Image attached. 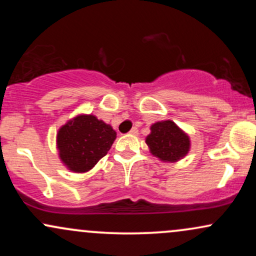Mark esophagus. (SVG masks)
Wrapping results in <instances>:
<instances>
[{"instance_id": "obj_1", "label": "esophagus", "mask_w": 256, "mask_h": 256, "mask_svg": "<svg viewBox=\"0 0 256 256\" xmlns=\"http://www.w3.org/2000/svg\"><path fill=\"white\" fill-rule=\"evenodd\" d=\"M130 134H134V136H136V134H138V128H132L130 132H128Z\"/></svg>"}]
</instances>
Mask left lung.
<instances>
[{
    "label": "left lung",
    "instance_id": "8db88e82",
    "mask_svg": "<svg viewBox=\"0 0 256 256\" xmlns=\"http://www.w3.org/2000/svg\"><path fill=\"white\" fill-rule=\"evenodd\" d=\"M146 144L152 154L164 161H177L189 152L190 140L171 120L156 122L152 126V134L146 137Z\"/></svg>",
    "mask_w": 256,
    "mask_h": 256
}]
</instances>
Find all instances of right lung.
Instances as JSON below:
<instances>
[{"label":"right lung","instance_id":"add662e5","mask_svg":"<svg viewBox=\"0 0 256 256\" xmlns=\"http://www.w3.org/2000/svg\"><path fill=\"white\" fill-rule=\"evenodd\" d=\"M116 131L94 116H79L58 130L61 160L73 172H86L107 155Z\"/></svg>","mask_w":256,"mask_h":256}]
</instances>
